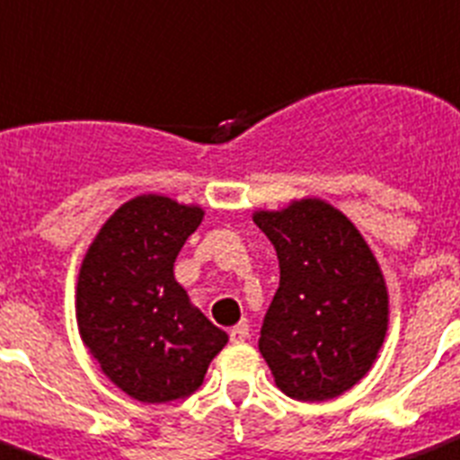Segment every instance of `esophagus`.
<instances>
[{
    "label": "esophagus",
    "mask_w": 460,
    "mask_h": 460,
    "mask_svg": "<svg viewBox=\"0 0 460 460\" xmlns=\"http://www.w3.org/2000/svg\"><path fill=\"white\" fill-rule=\"evenodd\" d=\"M229 337H231V341H234V343L248 341V339H250V325H248V320H243V323H238L236 327H231Z\"/></svg>",
    "instance_id": "34e87169"
}]
</instances>
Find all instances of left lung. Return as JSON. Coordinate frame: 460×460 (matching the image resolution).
I'll use <instances>...</instances> for the list:
<instances>
[{
  "mask_svg": "<svg viewBox=\"0 0 460 460\" xmlns=\"http://www.w3.org/2000/svg\"><path fill=\"white\" fill-rule=\"evenodd\" d=\"M252 219L280 264L260 337L276 385L302 402L341 395L384 346L388 289L379 261L355 224L325 200H292Z\"/></svg>",
  "mask_w": 460,
  "mask_h": 460,
  "instance_id": "left-lung-1",
  "label": "left lung"
}]
</instances>
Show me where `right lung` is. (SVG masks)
<instances>
[{
    "label": "right lung",
    "mask_w": 460,
    "mask_h": 460,
    "mask_svg": "<svg viewBox=\"0 0 460 460\" xmlns=\"http://www.w3.org/2000/svg\"><path fill=\"white\" fill-rule=\"evenodd\" d=\"M200 219L199 206L158 194L135 196L102 224L81 261V341L107 379L140 402L191 395L229 341L189 302L172 273Z\"/></svg>",
    "instance_id": "add662e5"
}]
</instances>
